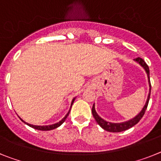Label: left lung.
I'll use <instances>...</instances> for the list:
<instances>
[{"instance_id":"1","label":"left lung","mask_w":161,"mask_h":161,"mask_svg":"<svg viewBox=\"0 0 161 161\" xmlns=\"http://www.w3.org/2000/svg\"><path fill=\"white\" fill-rule=\"evenodd\" d=\"M134 61H136L137 63H139L141 66L145 69L147 73V79H148V83H149V94H148L147 96V100L146 104H145L144 107L142 108V109L141 110V112L137 116H135L134 118L129 120V121H125V122H121V123H112L108 122V121H104L103 118L98 115L96 111V108H95V104L92 106V115L94 117L95 120L96 121V122L100 125V127H102L103 129L105 130L108 131V132H121V131L126 130L130 129L132 126H134L135 125H136L137 123L139 122L141 120L143 115H144L145 112H146L147 108L148 105V102H149V99H150V95H151V82H150V77H149V75H150V72H149V68H148V65H147L146 62H145L142 58L140 57H137L135 59H134Z\"/></svg>"}]
</instances>
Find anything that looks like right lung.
<instances>
[{
    "label": "right lung",
    "instance_id": "obj_1",
    "mask_svg": "<svg viewBox=\"0 0 161 161\" xmlns=\"http://www.w3.org/2000/svg\"><path fill=\"white\" fill-rule=\"evenodd\" d=\"M75 98H74V99H73V100H72V102H71V106H72V104H73V103H74V101H75ZM71 106H70V108H71ZM69 112H70V109H69V112L67 113V114L65 116V117H63V118H62V119H61V121H59V122L55 123V124H53V125H31V124H29V123H26V121H24L22 119H21L20 117H19V118H20V119L22 120V121H23V122H24L25 124H26V125H29V126H30V127H32V128H34V129H36V130H51L56 129V128H57V127H59L60 125H61V124H62V123H63L64 121H65V119H66L67 117H68V115H69Z\"/></svg>",
    "mask_w": 161,
    "mask_h": 161
}]
</instances>
